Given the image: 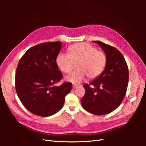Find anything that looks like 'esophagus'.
<instances>
[{
  "instance_id": "1",
  "label": "esophagus",
  "mask_w": 146,
  "mask_h": 146,
  "mask_svg": "<svg viewBox=\"0 0 146 146\" xmlns=\"http://www.w3.org/2000/svg\"><path fill=\"white\" fill-rule=\"evenodd\" d=\"M78 86V85H75V84L73 85V88H74V89H76V88H77Z\"/></svg>"
}]
</instances>
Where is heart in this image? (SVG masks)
Masks as SVG:
<instances>
[{
	"mask_svg": "<svg viewBox=\"0 0 146 146\" xmlns=\"http://www.w3.org/2000/svg\"><path fill=\"white\" fill-rule=\"evenodd\" d=\"M69 55L60 54L56 59L61 71L69 74L77 64V70L66 77V80L78 84L86 77L92 80L99 77L107 65V57L103 51L86 42L74 44L68 47Z\"/></svg>",
	"mask_w": 146,
	"mask_h": 146,
	"instance_id": "obj_1",
	"label": "heart"
}]
</instances>
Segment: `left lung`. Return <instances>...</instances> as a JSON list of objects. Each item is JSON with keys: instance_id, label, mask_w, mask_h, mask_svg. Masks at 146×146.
<instances>
[{"instance_id": "obj_1", "label": "left lung", "mask_w": 146, "mask_h": 146, "mask_svg": "<svg viewBox=\"0 0 146 146\" xmlns=\"http://www.w3.org/2000/svg\"><path fill=\"white\" fill-rule=\"evenodd\" d=\"M94 42L107 55V65L99 77L90 85H83L85 94L81 104L87 111L104 115L113 111L122 103L129 83V68L124 57L117 48L100 41Z\"/></svg>"}]
</instances>
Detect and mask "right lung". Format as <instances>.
<instances>
[{"label":"right lung","mask_w":146,"mask_h":146,"mask_svg":"<svg viewBox=\"0 0 146 146\" xmlns=\"http://www.w3.org/2000/svg\"><path fill=\"white\" fill-rule=\"evenodd\" d=\"M61 42H46L31 47L17 64V94L25 108L35 115L47 117L60 111L72 89L70 82L54 86L63 78L56 62Z\"/></svg>","instance_id":"obj_1"}]
</instances>
